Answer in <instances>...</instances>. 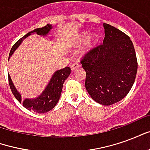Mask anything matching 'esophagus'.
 I'll use <instances>...</instances> for the list:
<instances>
[{
	"label": "esophagus",
	"instance_id": "esophagus-1",
	"mask_svg": "<svg viewBox=\"0 0 150 150\" xmlns=\"http://www.w3.org/2000/svg\"><path fill=\"white\" fill-rule=\"evenodd\" d=\"M79 63L78 62H75L74 63H72L71 66V68L72 71H74V70H75L76 68H78V67H79Z\"/></svg>",
	"mask_w": 150,
	"mask_h": 150
}]
</instances>
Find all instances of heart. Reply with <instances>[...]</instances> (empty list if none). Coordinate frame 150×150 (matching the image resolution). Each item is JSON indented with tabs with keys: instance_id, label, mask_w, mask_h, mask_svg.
<instances>
[{
	"instance_id": "heart-1",
	"label": "heart",
	"mask_w": 150,
	"mask_h": 150,
	"mask_svg": "<svg viewBox=\"0 0 150 150\" xmlns=\"http://www.w3.org/2000/svg\"><path fill=\"white\" fill-rule=\"evenodd\" d=\"M88 33L87 31H83L82 32L81 34H79L78 35V37L76 38V41H75V46H79L80 45L82 42H83L85 40L87 39V37H88ZM98 41H99V37L96 34H92L90 37L88 38L87 39V42H86V46H85L84 48V52H88L89 50H91V49H93L94 47L96 46V45L98 44Z\"/></svg>"
}]
</instances>
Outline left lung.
Listing matches in <instances>:
<instances>
[{"mask_svg":"<svg viewBox=\"0 0 150 150\" xmlns=\"http://www.w3.org/2000/svg\"><path fill=\"white\" fill-rule=\"evenodd\" d=\"M102 45L85 54L81 60L86 71L85 88L98 104L111 105L125 97L135 81L137 60L130 38L104 23Z\"/></svg>","mask_w":150,"mask_h":150,"instance_id":"1","label":"left lung"}]
</instances>
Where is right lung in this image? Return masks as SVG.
<instances>
[{
  "mask_svg": "<svg viewBox=\"0 0 150 150\" xmlns=\"http://www.w3.org/2000/svg\"><path fill=\"white\" fill-rule=\"evenodd\" d=\"M52 28L53 26L51 25L47 24L44 27L38 28V29H35L34 30L29 32L28 34L25 35L24 37H22L18 40V42L13 46L11 50H10V53H9L8 59H10L13 53L14 52L15 50L18 48V46L21 45V43L23 42V40L26 38L28 36H30L33 34H37L38 35H41V36H46L52 30ZM70 74H71V68L68 67L61 69V70L56 71L54 73V75H52V77H51L48 84L45 88V90L42 92V94L36 98H32V99L26 98L24 100H21V94L18 92L17 88H15L9 74H8V83H9L10 89H11L12 92H13L15 98L20 103H21L22 105L26 109L34 111L37 113H45L53 109L55 107L56 104H58L59 98L61 96V93H62L63 83L65 82L67 79L68 78Z\"/></svg>",
  "mask_w": 150,
  "mask_h": 150,
  "instance_id": "right-lung-1",
  "label": "right lung"
}]
</instances>
